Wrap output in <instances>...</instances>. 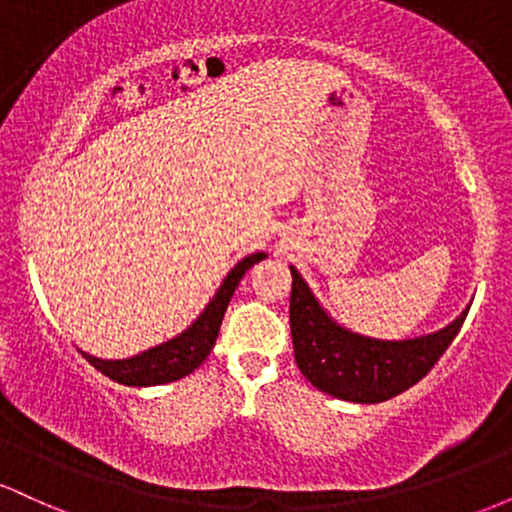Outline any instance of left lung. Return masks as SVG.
<instances>
[{"instance_id":"1","label":"left lung","mask_w":512,"mask_h":512,"mask_svg":"<svg viewBox=\"0 0 512 512\" xmlns=\"http://www.w3.org/2000/svg\"><path fill=\"white\" fill-rule=\"evenodd\" d=\"M293 356L310 385L344 402L378 404L409 390L438 363L460 332L469 308L443 330L387 342L356 334L325 313L313 291L291 267Z\"/></svg>"}]
</instances>
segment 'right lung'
<instances>
[{"label":"right lung","mask_w":512,"mask_h":512,"mask_svg":"<svg viewBox=\"0 0 512 512\" xmlns=\"http://www.w3.org/2000/svg\"><path fill=\"white\" fill-rule=\"evenodd\" d=\"M264 257H267L264 252H252V255L243 257L223 279L219 291L214 293V298L202 310V315L185 332L170 339V342L158 344L154 349L142 351V354L132 358H122V361H105V358H96L86 354V351H81V354H84L93 368H98L103 375H108L110 380L120 385L146 387L185 378V375H190L192 370L207 361V356L216 344V337H219L223 313H226L228 303H231L233 291H236L240 279H243L252 264L264 260Z\"/></svg>","instance_id":"obj_1"}]
</instances>
